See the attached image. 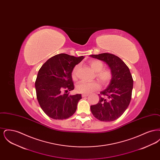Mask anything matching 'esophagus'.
Masks as SVG:
<instances>
[{"instance_id":"34e87169","label":"esophagus","mask_w":160,"mask_h":160,"mask_svg":"<svg viewBox=\"0 0 160 160\" xmlns=\"http://www.w3.org/2000/svg\"><path fill=\"white\" fill-rule=\"evenodd\" d=\"M89 95V94H82V97H88Z\"/></svg>"}]
</instances>
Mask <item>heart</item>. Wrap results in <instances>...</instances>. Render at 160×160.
<instances>
[{
	"label": "heart",
	"instance_id": "heart-1",
	"mask_svg": "<svg viewBox=\"0 0 160 160\" xmlns=\"http://www.w3.org/2000/svg\"><path fill=\"white\" fill-rule=\"evenodd\" d=\"M89 65L93 70L96 72L95 76L103 84L109 83L112 78V72L110 69L103 68L104 64L99 60H92L89 62ZM78 68V65H76L72 70L71 76L72 79L75 80L77 77V71ZM100 87L99 83L97 81L92 82H86L82 81L77 84L76 91L80 93H89L92 92L98 89Z\"/></svg>",
	"mask_w": 160,
	"mask_h": 160
}]
</instances>
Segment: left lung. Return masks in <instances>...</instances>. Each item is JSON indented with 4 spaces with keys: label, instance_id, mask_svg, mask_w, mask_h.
<instances>
[{
    "label": "left lung",
    "instance_id": "left-lung-1",
    "mask_svg": "<svg viewBox=\"0 0 160 160\" xmlns=\"http://www.w3.org/2000/svg\"><path fill=\"white\" fill-rule=\"evenodd\" d=\"M91 56L104 61L112 72L111 82L106 89L99 94V102L91 106L92 113L101 121L116 120L129 106L133 88V79L129 68L113 54H92Z\"/></svg>",
    "mask_w": 160,
    "mask_h": 160
}]
</instances>
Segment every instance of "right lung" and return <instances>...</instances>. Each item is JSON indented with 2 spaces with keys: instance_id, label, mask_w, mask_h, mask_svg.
<instances>
[{
  "instance_id": "1",
  "label": "right lung",
  "mask_w": 160,
  "mask_h": 160,
  "mask_svg": "<svg viewBox=\"0 0 160 160\" xmlns=\"http://www.w3.org/2000/svg\"><path fill=\"white\" fill-rule=\"evenodd\" d=\"M67 54L55 55L42 65L35 81L37 98L44 112L54 119H65L76 112L81 94L69 95L74 90L71 72L83 59Z\"/></svg>"
}]
</instances>
